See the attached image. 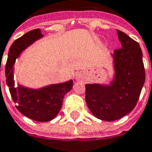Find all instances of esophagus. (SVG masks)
<instances>
[{
  "instance_id": "obj_1",
  "label": "esophagus",
  "mask_w": 152,
  "mask_h": 152,
  "mask_svg": "<svg viewBox=\"0 0 152 152\" xmlns=\"http://www.w3.org/2000/svg\"><path fill=\"white\" fill-rule=\"evenodd\" d=\"M84 79V77H83V75L82 74V73H76V80L77 81H82V80H83Z\"/></svg>"
}]
</instances>
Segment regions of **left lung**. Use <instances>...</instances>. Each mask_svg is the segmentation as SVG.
I'll list each match as a JSON object with an SVG mask.
<instances>
[{"mask_svg": "<svg viewBox=\"0 0 152 152\" xmlns=\"http://www.w3.org/2000/svg\"><path fill=\"white\" fill-rule=\"evenodd\" d=\"M122 48L116 49L114 76L109 83H88L86 104L98 119L114 121L135 108L145 81L143 53L139 44L125 33L117 30Z\"/></svg>", "mask_w": 152, "mask_h": 152, "instance_id": "8db88e82", "label": "left lung"}]
</instances>
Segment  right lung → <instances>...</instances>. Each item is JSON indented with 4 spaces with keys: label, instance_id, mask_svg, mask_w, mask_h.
I'll list each match as a JSON object with an SVG mask.
<instances>
[{
    "label": "right lung",
    "instance_id": "obj_1",
    "mask_svg": "<svg viewBox=\"0 0 152 152\" xmlns=\"http://www.w3.org/2000/svg\"><path fill=\"white\" fill-rule=\"evenodd\" d=\"M42 37L41 29L37 28L15 40L8 51L5 74L7 85L18 110L25 117L37 122H48L59 113L63 97L72 89L73 81L69 80L61 83L33 89L19 83L15 87L14 80V65L16 59L21 56L22 51Z\"/></svg>",
    "mask_w": 152,
    "mask_h": 152
}]
</instances>
